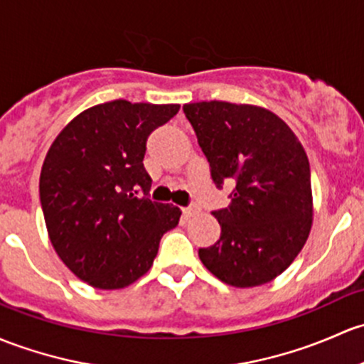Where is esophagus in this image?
<instances>
[{"mask_svg":"<svg viewBox=\"0 0 364 364\" xmlns=\"http://www.w3.org/2000/svg\"><path fill=\"white\" fill-rule=\"evenodd\" d=\"M197 213H198L197 205H190V208L183 209V214H185L186 218H192V216H195V214H197Z\"/></svg>","mask_w":364,"mask_h":364,"instance_id":"34e87169","label":"esophagus"}]
</instances>
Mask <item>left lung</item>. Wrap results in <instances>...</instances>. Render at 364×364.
<instances>
[{
    "mask_svg": "<svg viewBox=\"0 0 364 364\" xmlns=\"http://www.w3.org/2000/svg\"><path fill=\"white\" fill-rule=\"evenodd\" d=\"M221 188L232 202L214 211L221 235L198 250L205 269L233 288L267 284L293 263L312 228L307 153L282 118L255 105L202 101L183 106Z\"/></svg>",
    "mask_w": 364,
    "mask_h": 364,
    "instance_id": "left-lung-1",
    "label": "left lung"
}]
</instances>
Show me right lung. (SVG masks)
Segmentation results:
<instances>
[{
	"label": "right lung",
	"instance_id": "obj_1",
	"mask_svg": "<svg viewBox=\"0 0 364 364\" xmlns=\"http://www.w3.org/2000/svg\"><path fill=\"white\" fill-rule=\"evenodd\" d=\"M178 112L179 105L114 99L76 114L48 148L40 174L48 239L92 288L122 289L143 277L178 225L176 205L148 198L143 166L148 136Z\"/></svg>",
	"mask_w": 364,
	"mask_h": 364
}]
</instances>
